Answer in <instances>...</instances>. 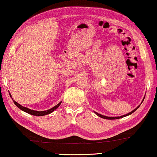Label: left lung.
Listing matches in <instances>:
<instances>
[{
    "label": "left lung",
    "mask_w": 157,
    "mask_h": 157,
    "mask_svg": "<svg viewBox=\"0 0 157 157\" xmlns=\"http://www.w3.org/2000/svg\"><path fill=\"white\" fill-rule=\"evenodd\" d=\"M139 107H139H138L137 108H136L134 110H133L132 111H131V112H129V113H127V114H125V115H123V116H118V117H108V116H102V115H101V114H99L98 113H97V112H95V114H96L97 116H98L99 117H101V118H105V119H109V120H113V119H118V118H123V117H124V116H129V115H130V114H132V113H134L135 111H136L138 108Z\"/></svg>",
    "instance_id": "8db88e82"
}]
</instances>
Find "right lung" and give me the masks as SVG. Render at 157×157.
<instances>
[{"label":"right lung","instance_id":"1","mask_svg":"<svg viewBox=\"0 0 157 157\" xmlns=\"http://www.w3.org/2000/svg\"><path fill=\"white\" fill-rule=\"evenodd\" d=\"M13 100V99H12ZM14 101V103L15 104V105L17 106V107H18L23 111H25V112L28 113H30L31 115H33V116H45V115H47V114H49L50 113H52V111H54V110L56 109L59 107V106L61 105V103L62 102H60L59 104L57 105L56 106H55L54 107H52L50 109H48L47 111H34V110H31L30 109H28L27 107H23V106H21V105L18 104L17 102H15V101L13 100Z\"/></svg>","mask_w":157,"mask_h":157}]
</instances>
